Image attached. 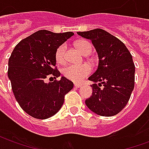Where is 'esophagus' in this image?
<instances>
[{
  "label": "esophagus",
  "instance_id": "1",
  "mask_svg": "<svg viewBox=\"0 0 149 149\" xmlns=\"http://www.w3.org/2000/svg\"><path fill=\"white\" fill-rule=\"evenodd\" d=\"M74 86L76 88H81V86H82V84H77V83H75L74 84Z\"/></svg>",
  "mask_w": 149,
  "mask_h": 149
}]
</instances>
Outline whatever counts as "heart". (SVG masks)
<instances>
[{
	"mask_svg": "<svg viewBox=\"0 0 149 149\" xmlns=\"http://www.w3.org/2000/svg\"><path fill=\"white\" fill-rule=\"evenodd\" d=\"M77 48L83 54L90 53L92 51V45L87 40H81L76 44ZM65 51L66 45L62 44L56 50L55 58L58 64H64L65 61ZM92 72V68L88 64H83L81 65H68L63 68V75L65 77L74 81L81 82L84 77H88Z\"/></svg>",
	"mask_w": 149,
	"mask_h": 149,
	"instance_id": "heart-1",
	"label": "heart"
}]
</instances>
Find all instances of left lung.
Listing matches in <instances>:
<instances>
[{
	"label": "left lung",
	"mask_w": 149,
	"mask_h": 149,
	"mask_svg": "<svg viewBox=\"0 0 149 149\" xmlns=\"http://www.w3.org/2000/svg\"><path fill=\"white\" fill-rule=\"evenodd\" d=\"M77 34L90 40L99 56L97 69L88 77L95 84L91 85L93 93L85 104L97 115H116L126 106L134 88L135 65L131 53L121 40L101 29Z\"/></svg>",
	"instance_id": "8db88e82"
}]
</instances>
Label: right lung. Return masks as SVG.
I'll return each mask as SVG.
<instances>
[{
	"instance_id": "right-lung-1",
	"label": "right lung",
	"mask_w": 149,
	"mask_h": 149,
	"mask_svg": "<svg viewBox=\"0 0 149 149\" xmlns=\"http://www.w3.org/2000/svg\"><path fill=\"white\" fill-rule=\"evenodd\" d=\"M73 35L72 32L39 30L21 40L12 52L8 68L12 89L21 109L34 118L45 120L55 115L73 88L65 77L45 82L51 76H61L56 67V50Z\"/></svg>"
}]
</instances>
